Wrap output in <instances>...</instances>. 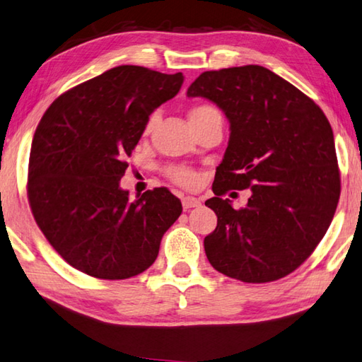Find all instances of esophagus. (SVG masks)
Instances as JSON below:
<instances>
[{
    "label": "esophagus",
    "instance_id": "1",
    "mask_svg": "<svg viewBox=\"0 0 362 362\" xmlns=\"http://www.w3.org/2000/svg\"><path fill=\"white\" fill-rule=\"evenodd\" d=\"M182 205H183V209H185V210H189V209L199 207V205H201V201L197 199V197L185 196V197H183V199H182Z\"/></svg>",
    "mask_w": 362,
    "mask_h": 362
}]
</instances>
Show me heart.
Segmentation results:
<instances>
[{
	"label": "heart",
	"instance_id": "heart-1",
	"mask_svg": "<svg viewBox=\"0 0 362 362\" xmlns=\"http://www.w3.org/2000/svg\"><path fill=\"white\" fill-rule=\"evenodd\" d=\"M207 116H219L218 110L211 105H196L193 110L189 111V120L191 119H201V117H207ZM155 124H157V115H152L147 119L146 122V133H151L153 130ZM166 174L169 179H171L174 183L180 187H187V188H193L199 183V174H197L194 169L189 168H183V166H171L166 169Z\"/></svg>",
	"mask_w": 362,
	"mask_h": 362
}]
</instances>
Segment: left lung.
Returning a JSON list of instances; mask_svg holds the SVG:
<instances>
[{
    "label": "left lung",
    "instance_id": "1",
    "mask_svg": "<svg viewBox=\"0 0 362 362\" xmlns=\"http://www.w3.org/2000/svg\"><path fill=\"white\" fill-rule=\"evenodd\" d=\"M188 97H204L224 111L229 144L216 168L218 216L204 238L207 259L229 278L260 284L295 272L320 243L341 194L334 134L320 106L262 66L210 70ZM252 189L245 209L221 196Z\"/></svg>",
    "mask_w": 362,
    "mask_h": 362
}]
</instances>
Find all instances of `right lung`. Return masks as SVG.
Listing matches in <instances>:
<instances>
[{
  "label": "right lung",
  "mask_w": 362,
  "mask_h": 362,
  "mask_svg": "<svg viewBox=\"0 0 362 362\" xmlns=\"http://www.w3.org/2000/svg\"><path fill=\"white\" fill-rule=\"evenodd\" d=\"M183 75L119 66L64 92L35 129L28 201L56 252L98 279H127L158 256L182 214L168 188L130 202L119 182L148 116L180 90Z\"/></svg>",
  "instance_id": "right-lung-1"
}]
</instances>
